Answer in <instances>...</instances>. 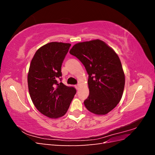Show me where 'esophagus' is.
<instances>
[{"label":"esophagus","instance_id":"34e87169","mask_svg":"<svg viewBox=\"0 0 155 155\" xmlns=\"http://www.w3.org/2000/svg\"><path fill=\"white\" fill-rule=\"evenodd\" d=\"M79 85H75V88H76L77 90H78L79 89Z\"/></svg>","mask_w":155,"mask_h":155}]
</instances>
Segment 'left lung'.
<instances>
[{"label":"left lung","mask_w":155,"mask_h":155,"mask_svg":"<svg viewBox=\"0 0 155 155\" xmlns=\"http://www.w3.org/2000/svg\"><path fill=\"white\" fill-rule=\"evenodd\" d=\"M70 54L79 59L88 74L85 107L96 115L109 113L121 100L124 90L125 74L118 55L100 39L74 45Z\"/></svg>","instance_id":"left-lung-1"}]
</instances>
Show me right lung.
<instances>
[{"instance_id":"1","label":"right lung","mask_w":155,"mask_h":155,"mask_svg":"<svg viewBox=\"0 0 155 155\" xmlns=\"http://www.w3.org/2000/svg\"><path fill=\"white\" fill-rule=\"evenodd\" d=\"M71 46L51 42L37 50L28 74V86L33 104L41 113L50 118L63 116L76 94L74 87L58 83L61 65Z\"/></svg>"}]
</instances>
